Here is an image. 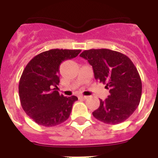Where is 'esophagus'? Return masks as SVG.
I'll list each match as a JSON object with an SVG mask.
<instances>
[{
	"mask_svg": "<svg viewBox=\"0 0 158 158\" xmlns=\"http://www.w3.org/2000/svg\"><path fill=\"white\" fill-rule=\"evenodd\" d=\"M88 98V96H79V99H81V100H86Z\"/></svg>",
	"mask_w": 158,
	"mask_h": 158,
	"instance_id": "1",
	"label": "esophagus"
}]
</instances>
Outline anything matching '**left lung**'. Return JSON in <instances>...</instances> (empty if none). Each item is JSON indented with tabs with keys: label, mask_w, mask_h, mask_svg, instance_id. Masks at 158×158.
I'll use <instances>...</instances> for the list:
<instances>
[{
	"label": "left lung",
	"mask_w": 158,
	"mask_h": 158,
	"mask_svg": "<svg viewBox=\"0 0 158 158\" xmlns=\"http://www.w3.org/2000/svg\"><path fill=\"white\" fill-rule=\"evenodd\" d=\"M80 56L93 66L95 79L109 89V96L100 100L93 116L107 124L124 122L136 110L142 96V81L132 61L109 49L86 50Z\"/></svg>",
	"instance_id": "obj_1"
}]
</instances>
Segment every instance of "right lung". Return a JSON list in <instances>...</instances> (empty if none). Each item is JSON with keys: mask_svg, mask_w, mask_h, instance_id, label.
<instances>
[{"mask_svg": "<svg viewBox=\"0 0 158 158\" xmlns=\"http://www.w3.org/2000/svg\"><path fill=\"white\" fill-rule=\"evenodd\" d=\"M81 50L52 49L37 54L24 68L19 82L20 104L25 113L39 125L54 127L70 115L77 97H66L57 91L59 67L77 57Z\"/></svg>", "mask_w": 158, "mask_h": 158, "instance_id": "1", "label": "right lung"}]
</instances>
